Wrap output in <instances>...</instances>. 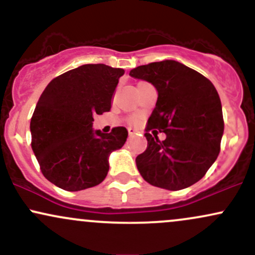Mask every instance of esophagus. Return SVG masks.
I'll return each mask as SVG.
<instances>
[{
	"label": "esophagus",
	"mask_w": 255,
	"mask_h": 255,
	"mask_svg": "<svg viewBox=\"0 0 255 255\" xmlns=\"http://www.w3.org/2000/svg\"><path fill=\"white\" fill-rule=\"evenodd\" d=\"M128 133H129V135H134L135 134V129L134 128H128Z\"/></svg>",
	"instance_id": "obj_1"
}]
</instances>
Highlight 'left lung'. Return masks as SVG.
<instances>
[{"label":"left lung","instance_id":"1","mask_svg":"<svg viewBox=\"0 0 255 255\" xmlns=\"http://www.w3.org/2000/svg\"><path fill=\"white\" fill-rule=\"evenodd\" d=\"M129 75L158 92L145 133L147 148L135 159L140 175L168 191L198 182L221 150L224 121L217 90L200 73L174 60L139 66ZM153 128L166 133L165 140L148 133Z\"/></svg>","mask_w":255,"mask_h":255}]
</instances>
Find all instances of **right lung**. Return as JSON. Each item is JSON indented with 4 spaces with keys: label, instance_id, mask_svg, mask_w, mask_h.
Here are the masks:
<instances>
[{
    "label": "right lung",
    "instance_id": "add662e5",
    "mask_svg": "<svg viewBox=\"0 0 255 255\" xmlns=\"http://www.w3.org/2000/svg\"><path fill=\"white\" fill-rule=\"evenodd\" d=\"M125 71L83 64L45 87L31 119L32 150L46 180L68 192L97 186L109 171L111 152L125 145L128 131L93 129V115L111 109Z\"/></svg>",
    "mask_w": 255,
    "mask_h": 255
}]
</instances>
